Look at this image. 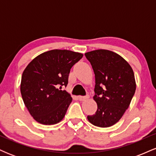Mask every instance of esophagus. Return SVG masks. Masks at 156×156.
<instances>
[{
    "label": "esophagus",
    "instance_id": "34e87169",
    "mask_svg": "<svg viewBox=\"0 0 156 156\" xmlns=\"http://www.w3.org/2000/svg\"><path fill=\"white\" fill-rule=\"evenodd\" d=\"M78 98H79L80 101H86V100H88L89 98V94H87V95L85 96H79L78 97Z\"/></svg>",
    "mask_w": 156,
    "mask_h": 156
}]
</instances>
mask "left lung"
Listing matches in <instances>:
<instances>
[{"label":"left lung","mask_w":156,"mask_h":156,"mask_svg":"<svg viewBox=\"0 0 156 156\" xmlns=\"http://www.w3.org/2000/svg\"><path fill=\"white\" fill-rule=\"evenodd\" d=\"M95 75L94 100L98 110L87 117L92 124L107 128L116 124L129 107L135 94L133 69L122 57L107 50L85 53Z\"/></svg>","instance_id":"8db88e82"}]
</instances>
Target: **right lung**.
Here are the masks:
<instances>
[{
    "mask_svg": "<svg viewBox=\"0 0 156 156\" xmlns=\"http://www.w3.org/2000/svg\"><path fill=\"white\" fill-rule=\"evenodd\" d=\"M83 54L67 50H52L37 56L23 71L22 98L34 119L53 125L63 119L73 99L65 90L70 69Z\"/></svg>",
    "mask_w": 156,
    "mask_h": 156,
    "instance_id": "right-lung-1",
    "label": "right lung"
}]
</instances>
